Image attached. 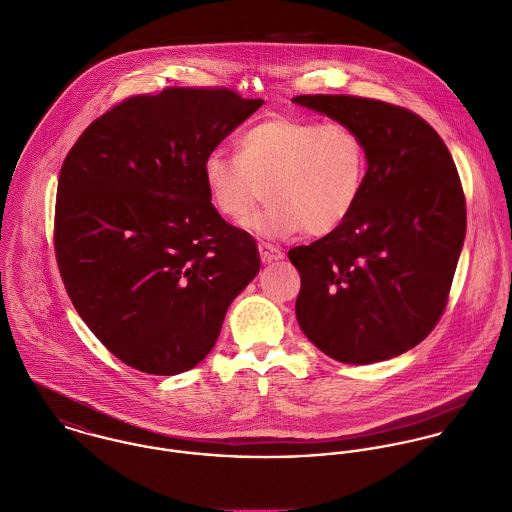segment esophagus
I'll return each instance as SVG.
<instances>
[{
  "label": "esophagus",
  "instance_id": "34e87169",
  "mask_svg": "<svg viewBox=\"0 0 512 512\" xmlns=\"http://www.w3.org/2000/svg\"><path fill=\"white\" fill-rule=\"evenodd\" d=\"M259 257L263 263H273V261H281L285 257V253L269 243H259Z\"/></svg>",
  "mask_w": 512,
  "mask_h": 512
}]
</instances>
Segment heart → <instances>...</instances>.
Wrapping results in <instances>:
<instances>
[{"label": "heart", "instance_id": "obj_1", "mask_svg": "<svg viewBox=\"0 0 512 512\" xmlns=\"http://www.w3.org/2000/svg\"><path fill=\"white\" fill-rule=\"evenodd\" d=\"M366 172V146L350 124L295 116L253 124L237 156L211 150L202 164L209 204L229 223L245 221L265 188L269 204L249 223L263 237L336 231L358 204Z\"/></svg>", "mask_w": 512, "mask_h": 512}]
</instances>
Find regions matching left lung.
I'll list each match as a JSON object with an SVG mask.
<instances>
[{"label": "left lung", "mask_w": 512, "mask_h": 512, "mask_svg": "<svg viewBox=\"0 0 512 512\" xmlns=\"http://www.w3.org/2000/svg\"><path fill=\"white\" fill-rule=\"evenodd\" d=\"M293 103L350 124L368 172L352 215L289 251L301 275L297 320L344 364H374L417 346L441 318L461 255L467 211L441 136L396 104L348 95Z\"/></svg>", "instance_id": "8db88e82"}]
</instances>
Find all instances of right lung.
I'll return each instance as SVG.
<instances>
[{"instance_id": "1", "label": "right lung", "mask_w": 512, "mask_h": 512, "mask_svg": "<svg viewBox=\"0 0 512 512\" xmlns=\"http://www.w3.org/2000/svg\"><path fill=\"white\" fill-rule=\"evenodd\" d=\"M261 104L192 87L130 97L63 162L61 279L93 334L140 372L174 376L200 364L231 301L259 273L255 239L209 204L202 164Z\"/></svg>"}]
</instances>
